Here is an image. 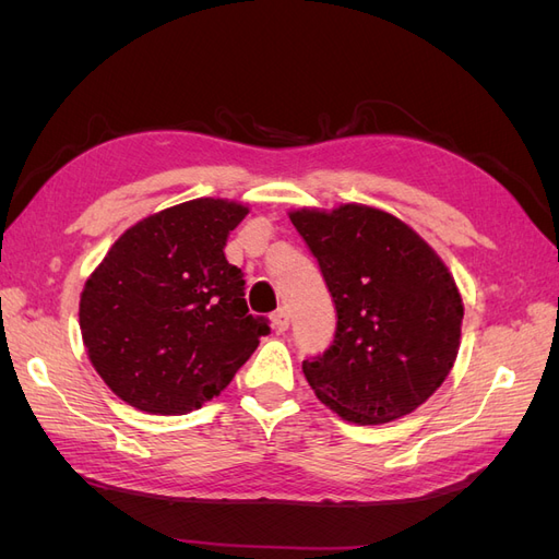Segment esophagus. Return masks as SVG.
Returning <instances> with one entry per match:
<instances>
[{
    "instance_id": "obj_1",
    "label": "esophagus",
    "mask_w": 559,
    "mask_h": 559,
    "mask_svg": "<svg viewBox=\"0 0 559 559\" xmlns=\"http://www.w3.org/2000/svg\"><path fill=\"white\" fill-rule=\"evenodd\" d=\"M273 329L277 333H284L286 329H289V312H286V308H280L275 314H273Z\"/></svg>"
}]
</instances>
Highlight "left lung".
Wrapping results in <instances>:
<instances>
[{"mask_svg":"<svg viewBox=\"0 0 559 559\" xmlns=\"http://www.w3.org/2000/svg\"><path fill=\"white\" fill-rule=\"evenodd\" d=\"M335 302V337L302 361L321 403L354 425L419 408L460 352L464 306L445 263L401 218L366 205L289 214Z\"/></svg>","mask_w":559,"mask_h":559,"instance_id":"1","label":"left lung"}]
</instances>
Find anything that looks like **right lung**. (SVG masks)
<instances>
[{
  "mask_svg": "<svg viewBox=\"0 0 559 559\" xmlns=\"http://www.w3.org/2000/svg\"><path fill=\"white\" fill-rule=\"evenodd\" d=\"M249 207L198 198L142 218L83 286L79 326L111 392L151 415H186L218 396L270 333L249 314L245 280L226 261Z\"/></svg>",
  "mask_w": 559,
  "mask_h": 559,
  "instance_id": "obj_1",
  "label": "right lung"
}]
</instances>
